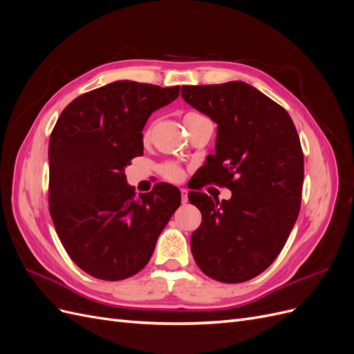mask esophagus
<instances>
[{
  "mask_svg": "<svg viewBox=\"0 0 354 354\" xmlns=\"http://www.w3.org/2000/svg\"><path fill=\"white\" fill-rule=\"evenodd\" d=\"M181 202L183 203H187L189 202V198H187V190L186 189H181Z\"/></svg>",
  "mask_w": 354,
  "mask_h": 354,
  "instance_id": "34e87169",
  "label": "esophagus"
}]
</instances>
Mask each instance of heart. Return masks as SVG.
<instances>
[{
  "label": "heart",
  "instance_id": "obj_1",
  "mask_svg": "<svg viewBox=\"0 0 354 354\" xmlns=\"http://www.w3.org/2000/svg\"><path fill=\"white\" fill-rule=\"evenodd\" d=\"M198 115L199 113H196V112H187L186 116H185V121H187L189 118H194V116H198ZM146 136H149V131L146 133ZM162 174H164L165 178H168L171 181H178V180L183 178L185 173H183V169H181L178 165H176V164H167V165L162 167Z\"/></svg>",
  "mask_w": 354,
  "mask_h": 354
}]
</instances>
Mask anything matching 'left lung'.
<instances>
[{
  "label": "left lung",
  "instance_id": "1",
  "mask_svg": "<svg viewBox=\"0 0 354 354\" xmlns=\"http://www.w3.org/2000/svg\"><path fill=\"white\" fill-rule=\"evenodd\" d=\"M181 97L217 124L216 155L189 192L202 214L190 250L199 269L224 283L250 281L282 251L297 221L304 156L291 116L252 85H185ZM212 180L232 190L212 201L197 190Z\"/></svg>",
  "mask_w": 354,
  "mask_h": 354
}]
</instances>
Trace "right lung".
Masks as SVG:
<instances>
[{
  "label": "right lung",
  "mask_w": 354,
  "mask_h": 354,
  "mask_svg": "<svg viewBox=\"0 0 354 354\" xmlns=\"http://www.w3.org/2000/svg\"><path fill=\"white\" fill-rule=\"evenodd\" d=\"M180 87L115 81L72 100L48 145V209L80 269L122 281L151 260L160 232L180 207V190L158 183L136 195L125 167L143 155V127Z\"/></svg>",
  "instance_id": "right-lung-1"
}]
</instances>
